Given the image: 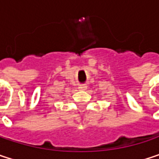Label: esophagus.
<instances>
[{"label": "esophagus", "instance_id": "esophagus-1", "mask_svg": "<svg viewBox=\"0 0 159 159\" xmlns=\"http://www.w3.org/2000/svg\"><path fill=\"white\" fill-rule=\"evenodd\" d=\"M86 87H87V86H86L85 84H82V85H79L78 89H79V90H85Z\"/></svg>", "mask_w": 159, "mask_h": 159}]
</instances>
